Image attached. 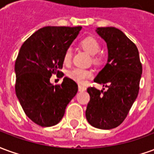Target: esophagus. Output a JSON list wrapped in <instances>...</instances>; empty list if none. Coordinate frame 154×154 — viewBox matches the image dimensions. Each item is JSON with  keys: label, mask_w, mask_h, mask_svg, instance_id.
<instances>
[{"label": "esophagus", "mask_w": 154, "mask_h": 154, "mask_svg": "<svg viewBox=\"0 0 154 154\" xmlns=\"http://www.w3.org/2000/svg\"><path fill=\"white\" fill-rule=\"evenodd\" d=\"M78 90L80 91H84L87 90V88L85 87H83V86H82V85H79V86H78Z\"/></svg>", "instance_id": "1"}]
</instances>
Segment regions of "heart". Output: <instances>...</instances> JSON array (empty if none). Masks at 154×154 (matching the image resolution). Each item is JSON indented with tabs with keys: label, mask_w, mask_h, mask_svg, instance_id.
<instances>
[{
	"label": "heart",
	"mask_w": 154,
	"mask_h": 154,
	"mask_svg": "<svg viewBox=\"0 0 154 154\" xmlns=\"http://www.w3.org/2000/svg\"><path fill=\"white\" fill-rule=\"evenodd\" d=\"M81 45L91 55H96L100 50V45L99 41L97 40L96 38L91 37V36H88V37L84 38L81 41ZM72 48L69 47L64 54V63L66 65L70 63L71 60H72ZM91 75H92V72L91 71L83 69V68H80V67L74 68L69 72L70 77H72L74 81H76L79 83H83L87 79L91 77Z\"/></svg>",
	"instance_id": "obj_1"
}]
</instances>
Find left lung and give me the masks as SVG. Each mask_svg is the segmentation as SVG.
<instances>
[{
  "instance_id": "obj_1",
  "label": "left lung",
  "mask_w": 154,
  "mask_h": 154,
  "mask_svg": "<svg viewBox=\"0 0 154 154\" xmlns=\"http://www.w3.org/2000/svg\"><path fill=\"white\" fill-rule=\"evenodd\" d=\"M96 31L106 43L108 59L94 82L108 89L87 88L86 117L95 128L110 129L125 120L138 97L142 64L136 45L119 29L99 27Z\"/></svg>"
}]
</instances>
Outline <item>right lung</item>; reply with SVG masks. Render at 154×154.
Returning <instances> with one entry per match:
<instances>
[{
    "label": "right lung",
    "instance_id": "add662e5",
    "mask_svg": "<svg viewBox=\"0 0 154 154\" xmlns=\"http://www.w3.org/2000/svg\"><path fill=\"white\" fill-rule=\"evenodd\" d=\"M82 26H46L22 44L15 64V93L23 110L42 127L59 123L65 109L78 90L72 79L65 77L61 85L50 82L52 74L63 72V56Z\"/></svg>",
    "mask_w": 154,
    "mask_h": 154
}]
</instances>
